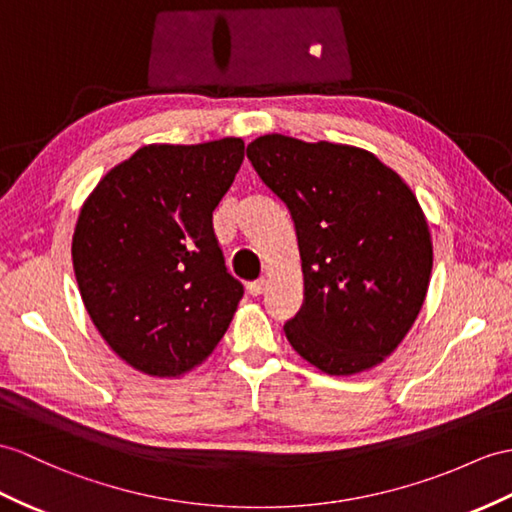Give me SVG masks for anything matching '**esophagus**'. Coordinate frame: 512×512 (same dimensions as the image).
<instances>
[{
    "instance_id": "obj_1",
    "label": "esophagus",
    "mask_w": 512,
    "mask_h": 512,
    "mask_svg": "<svg viewBox=\"0 0 512 512\" xmlns=\"http://www.w3.org/2000/svg\"><path fill=\"white\" fill-rule=\"evenodd\" d=\"M267 289V280L265 278H260V280H254V282H249L247 284V291H249V295H263V291Z\"/></svg>"
}]
</instances>
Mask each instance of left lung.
Masks as SVG:
<instances>
[{
  "mask_svg": "<svg viewBox=\"0 0 512 512\" xmlns=\"http://www.w3.org/2000/svg\"><path fill=\"white\" fill-rule=\"evenodd\" d=\"M247 158L289 208L304 306L284 326L328 376L384 363L413 328L432 273V236L415 193L367 149L265 134Z\"/></svg>",
  "mask_w": 512,
  "mask_h": 512,
  "instance_id": "obj_1",
  "label": "left lung"
}]
</instances>
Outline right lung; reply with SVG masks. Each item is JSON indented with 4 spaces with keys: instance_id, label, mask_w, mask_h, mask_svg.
<instances>
[{
    "instance_id": "1",
    "label": "right lung",
    "mask_w": 512,
    "mask_h": 512,
    "mask_svg": "<svg viewBox=\"0 0 512 512\" xmlns=\"http://www.w3.org/2000/svg\"><path fill=\"white\" fill-rule=\"evenodd\" d=\"M245 156L243 139L145 145L80 208L71 243L86 313L121 360L178 378L215 352L243 297L213 213Z\"/></svg>"
}]
</instances>
